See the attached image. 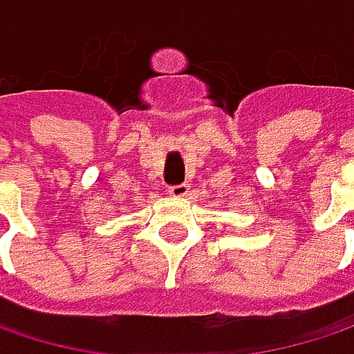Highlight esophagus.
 <instances>
[{
  "mask_svg": "<svg viewBox=\"0 0 354 354\" xmlns=\"http://www.w3.org/2000/svg\"><path fill=\"white\" fill-rule=\"evenodd\" d=\"M190 192L188 184H176V186H168V194L174 196V198H182Z\"/></svg>",
  "mask_w": 354,
  "mask_h": 354,
  "instance_id": "esophagus-1",
  "label": "esophagus"
}]
</instances>
